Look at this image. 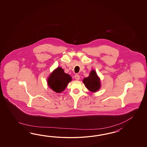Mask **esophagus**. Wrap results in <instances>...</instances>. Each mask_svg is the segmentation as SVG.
Wrapping results in <instances>:
<instances>
[{"instance_id":"34e87169","label":"esophagus","mask_w":147,"mask_h":147,"mask_svg":"<svg viewBox=\"0 0 147 147\" xmlns=\"http://www.w3.org/2000/svg\"><path fill=\"white\" fill-rule=\"evenodd\" d=\"M75 78L77 80H79V79H80V76L79 75H77V74H76V75H75Z\"/></svg>"}]
</instances>
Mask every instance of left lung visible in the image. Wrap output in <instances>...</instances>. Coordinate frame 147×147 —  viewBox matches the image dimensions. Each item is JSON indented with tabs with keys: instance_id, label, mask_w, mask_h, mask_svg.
<instances>
[{
	"instance_id": "1",
	"label": "left lung",
	"mask_w": 147,
	"mask_h": 147,
	"mask_svg": "<svg viewBox=\"0 0 147 147\" xmlns=\"http://www.w3.org/2000/svg\"><path fill=\"white\" fill-rule=\"evenodd\" d=\"M83 83L86 87L92 92H96L101 88L100 79L94 70H92L89 76L83 79Z\"/></svg>"
}]
</instances>
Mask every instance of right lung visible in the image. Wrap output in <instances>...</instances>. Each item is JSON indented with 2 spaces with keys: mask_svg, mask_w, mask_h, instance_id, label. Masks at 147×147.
I'll list each match as a JSON object with an SVG mask.
<instances>
[{
  "mask_svg": "<svg viewBox=\"0 0 147 147\" xmlns=\"http://www.w3.org/2000/svg\"><path fill=\"white\" fill-rule=\"evenodd\" d=\"M71 80V77L59 67L50 74L47 79V84L53 90L60 93L66 89L67 84Z\"/></svg>",
  "mask_w": 147,
  "mask_h": 147,
  "instance_id": "add662e5",
  "label": "right lung"
}]
</instances>
